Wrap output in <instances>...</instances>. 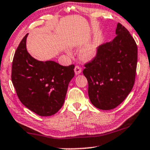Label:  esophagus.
I'll list each match as a JSON object with an SVG mask.
<instances>
[{"instance_id": "obj_1", "label": "esophagus", "mask_w": 150, "mask_h": 150, "mask_svg": "<svg viewBox=\"0 0 150 150\" xmlns=\"http://www.w3.org/2000/svg\"><path fill=\"white\" fill-rule=\"evenodd\" d=\"M81 68L79 66H78V65H76V66H75L74 67V72H75V74L76 75H79L81 73Z\"/></svg>"}]
</instances>
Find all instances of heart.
I'll use <instances>...</instances> for the list:
<instances>
[{"label": "heart", "instance_id": "heart-1", "mask_svg": "<svg viewBox=\"0 0 150 150\" xmlns=\"http://www.w3.org/2000/svg\"><path fill=\"white\" fill-rule=\"evenodd\" d=\"M100 46L99 38H94L91 42L81 49L79 53L80 58L85 61L92 60L98 55Z\"/></svg>", "mask_w": 150, "mask_h": 150}]
</instances>
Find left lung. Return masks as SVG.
Listing matches in <instances>:
<instances>
[{"label":"left lung","mask_w":150,"mask_h":150,"mask_svg":"<svg viewBox=\"0 0 150 150\" xmlns=\"http://www.w3.org/2000/svg\"><path fill=\"white\" fill-rule=\"evenodd\" d=\"M117 36L100 46L98 54L85 65L88 95L92 104L102 110L116 108L130 93L134 83L137 46L130 33L118 23Z\"/></svg>","instance_id":"left-lung-1"}]
</instances>
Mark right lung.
I'll list each match as a JSON object with an SVG mask.
<instances>
[{
	"label": "right lung",
	"instance_id": "obj_1",
	"mask_svg": "<svg viewBox=\"0 0 150 150\" xmlns=\"http://www.w3.org/2000/svg\"><path fill=\"white\" fill-rule=\"evenodd\" d=\"M26 34L20 43L12 63L11 80L19 99L40 116H50L64 103L74 65L63 66L53 61L33 58L26 50Z\"/></svg>",
	"mask_w": 150,
	"mask_h": 150
}]
</instances>
